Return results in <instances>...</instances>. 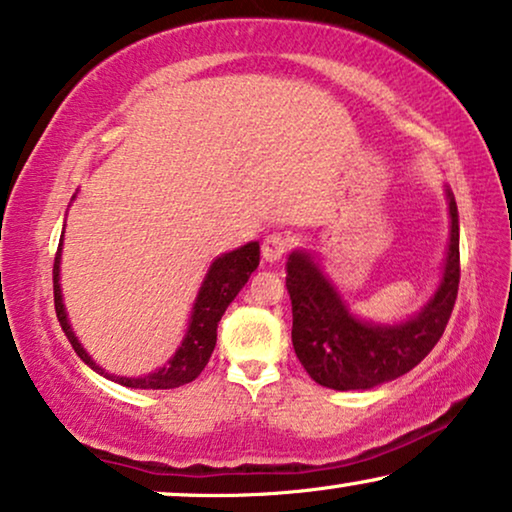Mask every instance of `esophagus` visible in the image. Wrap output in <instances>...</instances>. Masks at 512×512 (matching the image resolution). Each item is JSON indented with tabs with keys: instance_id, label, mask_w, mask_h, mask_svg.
Returning <instances> with one entry per match:
<instances>
[{
	"instance_id": "1",
	"label": "esophagus",
	"mask_w": 512,
	"mask_h": 512,
	"mask_svg": "<svg viewBox=\"0 0 512 512\" xmlns=\"http://www.w3.org/2000/svg\"><path fill=\"white\" fill-rule=\"evenodd\" d=\"M287 248H290V241H287L283 234H269L262 241V259L269 264L278 262V259H283V255L287 253Z\"/></svg>"
}]
</instances>
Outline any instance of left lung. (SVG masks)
Returning a JSON list of instances; mask_svg holds the SVG:
<instances>
[{
  "instance_id": "left-lung-1",
  "label": "left lung",
  "mask_w": 512,
  "mask_h": 512,
  "mask_svg": "<svg viewBox=\"0 0 512 512\" xmlns=\"http://www.w3.org/2000/svg\"><path fill=\"white\" fill-rule=\"evenodd\" d=\"M450 239L431 297L406 320L373 322L352 311L315 250L287 255L292 345L308 376L329 390H371L408 373L443 336L459 290V213L445 185Z\"/></svg>"
}]
</instances>
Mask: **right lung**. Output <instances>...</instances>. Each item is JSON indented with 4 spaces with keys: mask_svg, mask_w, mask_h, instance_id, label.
Here are the masks:
<instances>
[{
    "mask_svg": "<svg viewBox=\"0 0 512 512\" xmlns=\"http://www.w3.org/2000/svg\"><path fill=\"white\" fill-rule=\"evenodd\" d=\"M78 194V192H76ZM76 194L71 201L76 199ZM71 206V204H69ZM62 243H64V229L60 236V246H57L55 264H53V292H55V313L57 320L67 334L69 343L74 345L76 355L97 371L99 376L113 380V383L134 387V390H171V387H181L192 383L194 378L204 371L208 359L213 355L215 341H218V322L225 315L227 306L236 299V294L243 290L248 283L250 273L257 269L259 264V241H250L246 246L229 250V253L218 255L208 266L204 280L194 299L190 318H187V329L183 334V341L178 345L174 355L167 359V364L160 369L146 373V376H118V373H109L104 366H99L95 359L88 355L83 343L78 341L74 327L69 322L67 306H64V294L60 285V264H62Z\"/></svg>",
    "mask_w": 512,
    "mask_h": 512,
    "instance_id": "obj_1",
    "label": "right lung"
}]
</instances>
